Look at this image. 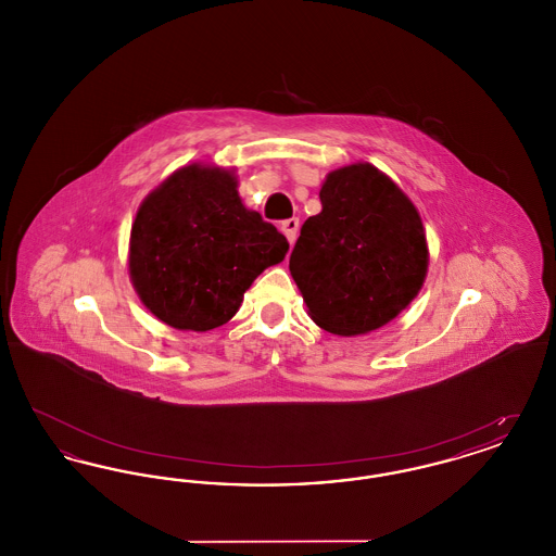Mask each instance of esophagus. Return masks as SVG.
Listing matches in <instances>:
<instances>
[{
  "label": "esophagus",
  "instance_id": "esophagus-1",
  "mask_svg": "<svg viewBox=\"0 0 556 556\" xmlns=\"http://www.w3.org/2000/svg\"><path fill=\"white\" fill-rule=\"evenodd\" d=\"M298 229H300V220H298V218H288V220H283V223H281V231H283V236L288 238L290 243L295 241Z\"/></svg>",
  "mask_w": 556,
  "mask_h": 556
}]
</instances>
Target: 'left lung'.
Wrapping results in <instances>:
<instances>
[{
    "label": "left lung",
    "instance_id": "1",
    "mask_svg": "<svg viewBox=\"0 0 556 556\" xmlns=\"http://www.w3.org/2000/svg\"><path fill=\"white\" fill-rule=\"evenodd\" d=\"M317 216L290 256L295 286L318 327L358 336L390 323L427 273L424 223L402 189L370 164L329 173Z\"/></svg>",
    "mask_w": 556,
    "mask_h": 556
}]
</instances>
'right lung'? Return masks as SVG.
Returning <instances> with one entry per match:
<instances>
[{
    "label": "right lung",
    "instance_id": "1",
    "mask_svg": "<svg viewBox=\"0 0 556 556\" xmlns=\"http://www.w3.org/2000/svg\"><path fill=\"white\" fill-rule=\"evenodd\" d=\"M288 250L275 225L241 204L229 170L189 164L139 206L129 273L152 315L175 329L208 331L238 313L243 291Z\"/></svg>",
    "mask_w": 556,
    "mask_h": 556
}]
</instances>
